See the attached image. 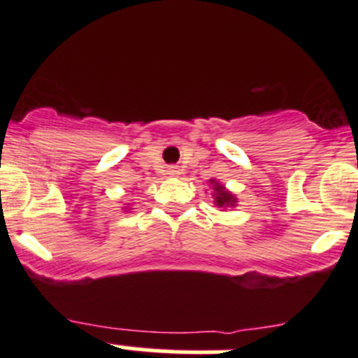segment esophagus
Wrapping results in <instances>:
<instances>
[{
  "instance_id": "1",
  "label": "esophagus",
  "mask_w": 358,
  "mask_h": 358,
  "mask_svg": "<svg viewBox=\"0 0 358 358\" xmlns=\"http://www.w3.org/2000/svg\"><path fill=\"white\" fill-rule=\"evenodd\" d=\"M168 175H171V176L180 175V169L176 168V166H169V168H168Z\"/></svg>"
}]
</instances>
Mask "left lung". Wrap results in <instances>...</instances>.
I'll use <instances>...</instances> for the list:
<instances>
[{"instance_id":"8db88e82","label":"left lung","mask_w":358,"mask_h":358,"mask_svg":"<svg viewBox=\"0 0 358 358\" xmlns=\"http://www.w3.org/2000/svg\"><path fill=\"white\" fill-rule=\"evenodd\" d=\"M215 203L219 206H228V205H233L235 203V198H233V194H229L228 190H224V187L219 185V183H215Z\"/></svg>"}]
</instances>
